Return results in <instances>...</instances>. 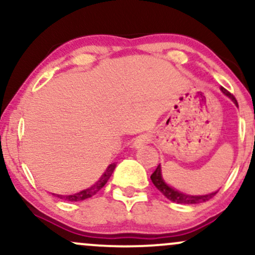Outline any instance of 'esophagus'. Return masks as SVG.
Here are the masks:
<instances>
[{"label":"esophagus","instance_id":"esophagus-1","mask_svg":"<svg viewBox=\"0 0 255 255\" xmlns=\"http://www.w3.org/2000/svg\"><path fill=\"white\" fill-rule=\"evenodd\" d=\"M148 141H150V137L147 135H140L137 136L135 141H134V146H135L136 148H139L141 147V146H144L145 144H148Z\"/></svg>","mask_w":255,"mask_h":255}]
</instances>
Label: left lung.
Instances as JSON below:
<instances>
[{"mask_svg":"<svg viewBox=\"0 0 255 255\" xmlns=\"http://www.w3.org/2000/svg\"><path fill=\"white\" fill-rule=\"evenodd\" d=\"M221 91L225 96H228V97L235 103L236 107H238V101H236L235 97H234L230 92H228L224 87H221ZM151 180H152V183L156 186V188L162 193L164 197H166L169 200L174 201V203H177V204H200V203H204V201L210 200V199L215 197L216 193H217V192L210 193V194H206V195H189V194H186V193L178 192L177 189L172 188V187L169 186V184L164 181V178L162 176V168H160V164L157 166L156 170H154L153 174L151 175Z\"/></svg>","mask_w":255,"mask_h":255,"instance_id":"obj_1","label":"left lung"}]
</instances>
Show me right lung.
Segmentation results:
<instances>
[{"label": "right lung", "instance_id": "add662e5", "mask_svg": "<svg viewBox=\"0 0 255 255\" xmlns=\"http://www.w3.org/2000/svg\"><path fill=\"white\" fill-rule=\"evenodd\" d=\"M115 166H116L115 163H113V164L108 166L107 170L104 171V174L102 175L101 178H99L93 186H91L90 188H86L84 189V191L75 193V194H71V195H57V198L63 199V200H67V201H81V200H85V199L93 197V195L97 194V193L103 188L104 184L108 182V180L110 178L111 174H113L114 170H115Z\"/></svg>", "mask_w": 255, "mask_h": 255}]
</instances>
